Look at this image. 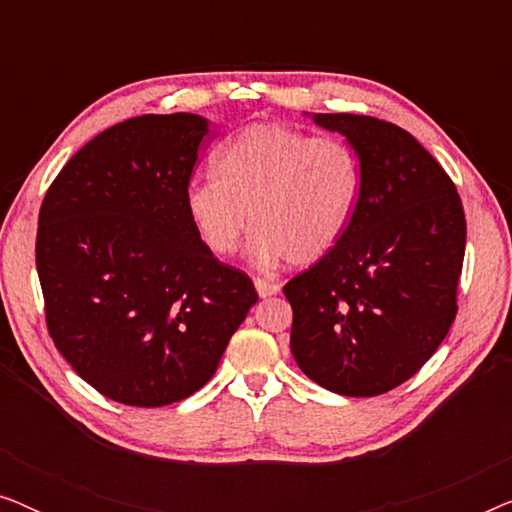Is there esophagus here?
<instances>
[{"label":"esophagus","mask_w":512,"mask_h":512,"mask_svg":"<svg viewBox=\"0 0 512 512\" xmlns=\"http://www.w3.org/2000/svg\"><path fill=\"white\" fill-rule=\"evenodd\" d=\"M254 286H256V291H258V296L261 298H270V296H277L279 293V289H282V286H279L277 282H270V279H254Z\"/></svg>","instance_id":"1"}]
</instances>
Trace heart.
Segmentation results:
<instances>
[{"label":"heart","instance_id":"obj_1","mask_svg":"<svg viewBox=\"0 0 512 512\" xmlns=\"http://www.w3.org/2000/svg\"><path fill=\"white\" fill-rule=\"evenodd\" d=\"M214 179L186 188V212L214 254L230 256L254 230L261 268L317 263L352 219L359 158L338 137H310L282 123H249L214 156Z\"/></svg>","mask_w":512,"mask_h":512}]
</instances>
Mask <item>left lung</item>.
I'll use <instances>...</instances> for the list:
<instances>
[{"instance_id":"obj_1","label":"left lung","mask_w":512,"mask_h":512,"mask_svg":"<svg viewBox=\"0 0 512 512\" xmlns=\"http://www.w3.org/2000/svg\"><path fill=\"white\" fill-rule=\"evenodd\" d=\"M361 167L338 244L293 277L291 354L340 396H380L410 380L450 331L466 249L459 193L410 132L373 116L312 114Z\"/></svg>"}]
</instances>
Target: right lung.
<instances>
[{"mask_svg": "<svg viewBox=\"0 0 512 512\" xmlns=\"http://www.w3.org/2000/svg\"><path fill=\"white\" fill-rule=\"evenodd\" d=\"M207 135V118L184 111L128 118L74 153L41 205L48 333L116 403L160 408L205 387L258 300L186 212Z\"/></svg>", "mask_w": 512, "mask_h": 512, "instance_id": "obj_1", "label": "right lung"}]
</instances>
